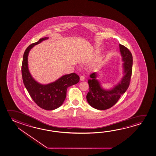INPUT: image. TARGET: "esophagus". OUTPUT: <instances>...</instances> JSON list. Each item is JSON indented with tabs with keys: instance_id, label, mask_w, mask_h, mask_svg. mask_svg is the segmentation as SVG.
Instances as JSON below:
<instances>
[{
	"instance_id": "1",
	"label": "esophagus",
	"mask_w": 156,
	"mask_h": 156,
	"mask_svg": "<svg viewBox=\"0 0 156 156\" xmlns=\"http://www.w3.org/2000/svg\"><path fill=\"white\" fill-rule=\"evenodd\" d=\"M84 80V77L83 76H80V81H83Z\"/></svg>"
}]
</instances>
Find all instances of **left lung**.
I'll list each match as a JSON object with an SVG mask.
<instances>
[{"instance_id":"1","label":"left lung","mask_w":156,"mask_h":156,"mask_svg":"<svg viewBox=\"0 0 156 156\" xmlns=\"http://www.w3.org/2000/svg\"><path fill=\"white\" fill-rule=\"evenodd\" d=\"M119 48L123 62V76L116 85L111 88L105 89L97 79V72H94L89 75L90 78L88 80L89 91L87 94L86 98L89 105L94 108L105 110L111 108L116 104L129 88L132 70V55L124 45L120 44Z\"/></svg>"}]
</instances>
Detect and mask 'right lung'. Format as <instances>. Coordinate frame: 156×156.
<instances>
[{
  "instance_id": "1",
  "label": "right lung",
  "mask_w": 156,
  "mask_h": 156,
  "mask_svg": "<svg viewBox=\"0 0 156 156\" xmlns=\"http://www.w3.org/2000/svg\"><path fill=\"white\" fill-rule=\"evenodd\" d=\"M48 38L49 37L41 38L25 50L23 58L22 74L25 88L35 103L42 108L51 111L62 105L66 98L67 88L77 84L79 82L80 77L73 73L63 75L55 81L43 84L38 82L32 76L29 69L27 60L30 50Z\"/></svg>"
}]
</instances>
